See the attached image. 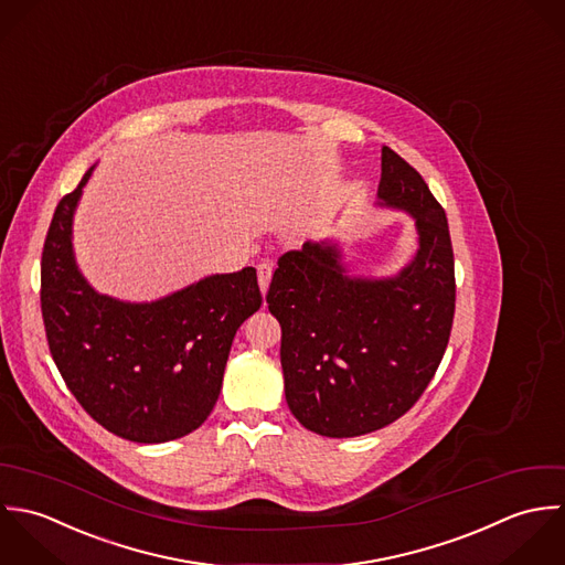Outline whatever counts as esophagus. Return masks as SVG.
<instances>
[{"instance_id": "esophagus-1", "label": "esophagus", "mask_w": 565, "mask_h": 565, "mask_svg": "<svg viewBox=\"0 0 565 565\" xmlns=\"http://www.w3.org/2000/svg\"><path fill=\"white\" fill-rule=\"evenodd\" d=\"M270 277H273V264H270V262H262V264L257 266V281H259L262 295H266L268 284H270Z\"/></svg>"}]
</instances>
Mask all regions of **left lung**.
Returning a JSON list of instances; mask_svg holds the SVG:
<instances>
[{"mask_svg": "<svg viewBox=\"0 0 565 565\" xmlns=\"http://www.w3.org/2000/svg\"><path fill=\"white\" fill-rule=\"evenodd\" d=\"M377 196L417 221V257L393 279H351L334 246L279 257L266 303L281 326L286 402L323 437H360L406 415L428 388L454 323L448 218L422 174L382 148Z\"/></svg>", "mask_w": 565, "mask_h": 565, "instance_id": "left-lung-1", "label": "left lung"}]
</instances>
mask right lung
Masks as SVG:
<instances>
[{
	"label": "right lung",
	"mask_w": 565,
	"mask_h": 565,
	"mask_svg": "<svg viewBox=\"0 0 565 565\" xmlns=\"http://www.w3.org/2000/svg\"><path fill=\"white\" fill-rule=\"evenodd\" d=\"M89 177L61 199L43 244L50 353L72 395L109 433L135 444L185 437L214 411L233 337L262 306L255 268L207 277L154 303L98 295L72 253V216Z\"/></svg>",
	"instance_id": "right-lung-1"
}]
</instances>
